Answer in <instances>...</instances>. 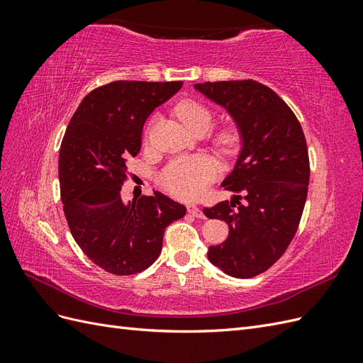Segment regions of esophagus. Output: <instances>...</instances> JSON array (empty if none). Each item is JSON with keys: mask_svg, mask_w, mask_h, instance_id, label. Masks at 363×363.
<instances>
[{"mask_svg": "<svg viewBox=\"0 0 363 363\" xmlns=\"http://www.w3.org/2000/svg\"><path fill=\"white\" fill-rule=\"evenodd\" d=\"M188 212L192 215V216H195V218H206V215H204V212L201 211V208L199 207V206H195V204H188Z\"/></svg>", "mask_w": 363, "mask_h": 363, "instance_id": "34e87169", "label": "esophagus"}]
</instances>
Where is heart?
Wrapping results in <instances>:
<instances>
[{
	"label": "heart",
	"instance_id": "1",
	"mask_svg": "<svg viewBox=\"0 0 363 363\" xmlns=\"http://www.w3.org/2000/svg\"><path fill=\"white\" fill-rule=\"evenodd\" d=\"M179 118L192 131L208 128L212 124V112L206 104L199 100H183L175 108ZM239 131L233 125H227L216 136V142L225 152H232L239 145ZM216 175V164L207 156L180 157L175 159L160 172V183L171 194L182 199H196L204 191L206 186Z\"/></svg>",
	"mask_w": 363,
	"mask_h": 363
}]
</instances>
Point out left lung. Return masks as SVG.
Segmentation results:
<instances>
[{
    "instance_id": "left-lung-1",
    "label": "left lung",
    "mask_w": 363,
    "mask_h": 363,
    "mask_svg": "<svg viewBox=\"0 0 363 363\" xmlns=\"http://www.w3.org/2000/svg\"><path fill=\"white\" fill-rule=\"evenodd\" d=\"M195 89L225 108L242 139L223 182L236 195L203 208L230 230L221 245L208 247L207 257L227 276L255 277L281 257L300 224L311 175L303 128L289 106L255 80L206 82Z\"/></svg>"
}]
</instances>
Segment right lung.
<instances>
[{
	"label": "right lung",
	"mask_w": 363,
	"mask_h": 363,
	"mask_svg": "<svg viewBox=\"0 0 363 363\" xmlns=\"http://www.w3.org/2000/svg\"><path fill=\"white\" fill-rule=\"evenodd\" d=\"M182 84L119 80L96 87L63 136L59 180L71 235L95 265L115 276L147 269L160 255L164 228L186 213L159 191L127 203L121 196L147 118Z\"/></svg>",
	"instance_id": "obj_1"
}]
</instances>
